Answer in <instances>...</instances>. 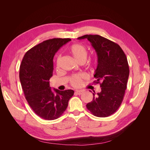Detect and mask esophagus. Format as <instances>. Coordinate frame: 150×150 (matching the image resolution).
<instances>
[{
  "mask_svg": "<svg viewBox=\"0 0 150 150\" xmlns=\"http://www.w3.org/2000/svg\"><path fill=\"white\" fill-rule=\"evenodd\" d=\"M76 93L78 94V95H81V94H82L83 93V91H81V90H79V91H76Z\"/></svg>",
  "mask_w": 150,
  "mask_h": 150,
  "instance_id": "34e87169",
  "label": "esophagus"
}]
</instances>
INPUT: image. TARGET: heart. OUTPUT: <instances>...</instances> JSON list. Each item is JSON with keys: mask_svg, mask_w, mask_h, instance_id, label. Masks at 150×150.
I'll return each mask as SVG.
<instances>
[{"mask_svg": "<svg viewBox=\"0 0 150 150\" xmlns=\"http://www.w3.org/2000/svg\"><path fill=\"white\" fill-rule=\"evenodd\" d=\"M70 53L72 55L74 58L77 61L79 62L81 61H85L88 57V51L86 47L80 44H75L70 47L69 49ZM61 60V57L59 56L57 58V65L58 67L59 65V62ZM85 78L84 75L83 74H78L73 76L70 78V83L74 86H79L83 80Z\"/></svg>", "mask_w": 150, "mask_h": 150, "instance_id": "obj_1", "label": "heart"}]
</instances>
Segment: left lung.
I'll return each mask as SVG.
<instances>
[{"mask_svg": "<svg viewBox=\"0 0 150 150\" xmlns=\"http://www.w3.org/2000/svg\"><path fill=\"white\" fill-rule=\"evenodd\" d=\"M78 39H87L98 57L94 83H100L101 91L96 95L93 93V100L86 107L96 117H108L116 112L123 100L129 74L127 57L119 44L100 35H86Z\"/></svg>", "mask_w": 150, "mask_h": 150, "instance_id": "obj_1", "label": "left lung"}]
</instances>
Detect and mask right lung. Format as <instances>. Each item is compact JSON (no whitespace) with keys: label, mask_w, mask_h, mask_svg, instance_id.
Wrapping results in <instances>:
<instances>
[{"label":"right lung","mask_w":150,"mask_h":150,"mask_svg":"<svg viewBox=\"0 0 150 150\" xmlns=\"http://www.w3.org/2000/svg\"><path fill=\"white\" fill-rule=\"evenodd\" d=\"M69 38L48 39L32 47L23 57L19 69V78L25 97L35 113L47 120L59 117L67 108L73 90L59 91L50 87L55 53Z\"/></svg>","instance_id":"1"}]
</instances>
